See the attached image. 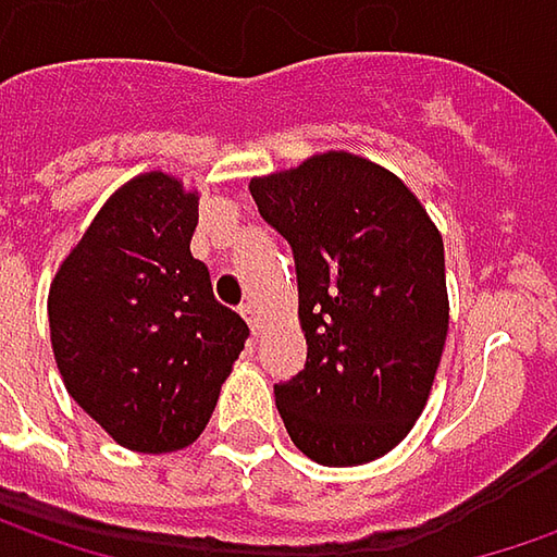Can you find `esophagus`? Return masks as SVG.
Segmentation results:
<instances>
[{"mask_svg": "<svg viewBox=\"0 0 557 557\" xmlns=\"http://www.w3.org/2000/svg\"><path fill=\"white\" fill-rule=\"evenodd\" d=\"M242 315H245V322L250 325V332L260 334V322H263V319H260L257 307H253V304H245V307H242Z\"/></svg>", "mask_w": 557, "mask_h": 557, "instance_id": "esophagus-1", "label": "esophagus"}]
</instances>
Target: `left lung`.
Here are the masks:
<instances>
[{"label":"left lung","instance_id":"1","mask_svg":"<svg viewBox=\"0 0 557 557\" xmlns=\"http://www.w3.org/2000/svg\"><path fill=\"white\" fill-rule=\"evenodd\" d=\"M263 220L297 263L307 366L275 384L288 437L307 459H381L428 406L449 332L443 235L387 166L322 151L250 180Z\"/></svg>","mask_w":557,"mask_h":557}]
</instances>
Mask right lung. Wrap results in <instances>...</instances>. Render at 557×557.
Wrapping results in <instances>:
<instances>
[{"label":"right lung","mask_w":557,"mask_h":557,"mask_svg":"<svg viewBox=\"0 0 557 557\" xmlns=\"http://www.w3.org/2000/svg\"><path fill=\"white\" fill-rule=\"evenodd\" d=\"M198 188L148 170L101 203L49 288L58 374L76 406L133 453L195 443L245 350L247 325L216 304L191 257Z\"/></svg>","instance_id":"add662e5"}]
</instances>
